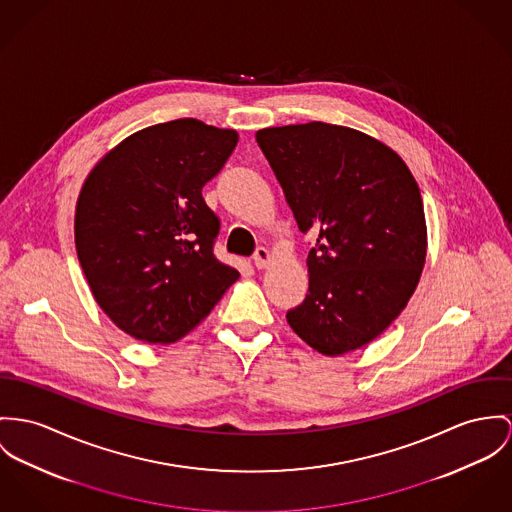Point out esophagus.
<instances>
[{"instance_id": "obj_1", "label": "esophagus", "mask_w": 512, "mask_h": 512, "mask_svg": "<svg viewBox=\"0 0 512 512\" xmlns=\"http://www.w3.org/2000/svg\"><path fill=\"white\" fill-rule=\"evenodd\" d=\"M253 263H255L257 269H265V267L271 263V253H269V249L257 247V251H255V255H253Z\"/></svg>"}]
</instances>
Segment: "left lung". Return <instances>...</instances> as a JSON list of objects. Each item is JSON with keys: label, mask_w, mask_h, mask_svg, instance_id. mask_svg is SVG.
Segmentation results:
<instances>
[{"label": "left lung", "mask_w": 512, "mask_h": 512, "mask_svg": "<svg viewBox=\"0 0 512 512\" xmlns=\"http://www.w3.org/2000/svg\"><path fill=\"white\" fill-rule=\"evenodd\" d=\"M302 234L312 232L306 300L286 314L317 353H351L384 333L413 296L427 257L419 185L380 140L308 122L255 134Z\"/></svg>", "instance_id": "1"}]
</instances>
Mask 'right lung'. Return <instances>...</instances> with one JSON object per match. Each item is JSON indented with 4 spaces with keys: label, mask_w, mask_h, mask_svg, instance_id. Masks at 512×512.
Listing matches in <instances>:
<instances>
[{
    "label": "right lung",
    "mask_w": 512,
    "mask_h": 512,
    "mask_svg": "<svg viewBox=\"0 0 512 512\" xmlns=\"http://www.w3.org/2000/svg\"><path fill=\"white\" fill-rule=\"evenodd\" d=\"M236 144V130L177 118L134 132L87 175L74 226L79 265L130 337L179 341L239 278L214 257L220 220L202 198Z\"/></svg>",
    "instance_id": "1"
}]
</instances>
